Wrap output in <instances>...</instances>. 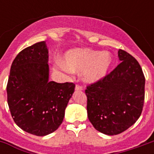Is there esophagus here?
Here are the masks:
<instances>
[{
    "mask_svg": "<svg viewBox=\"0 0 154 154\" xmlns=\"http://www.w3.org/2000/svg\"><path fill=\"white\" fill-rule=\"evenodd\" d=\"M75 90L76 91H82V87L80 86V85H76V87H75Z\"/></svg>",
    "mask_w": 154,
    "mask_h": 154,
    "instance_id": "obj_1",
    "label": "esophagus"
}]
</instances>
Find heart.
Masks as SVG:
<instances>
[{
	"instance_id": "1",
	"label": "heart",
	"mask_w": 154,
	"mask_h": 154,
	"mask_svg": "<svg viewBox=\"0 0 154 154\" xmlns=\"http://www.w3.org/2000/svg\"><path fill=\"white\" fill-rule=\"evenodd\" d=\"M113 58L109 52H97L89 48L69 51L63 61L57 63L62 70L83 72L84 80L87 82H96L102 79L111 67Z\"/></svg>"
}]
</instances>
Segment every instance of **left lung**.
<instances>
[{
    "mask_svg": "<svg viewBox=\"0 0 154 154\" xmlns=\"http://www.w3.org/2000/svg\"><path fill=\"white\" fill-rule=\"evenodd\" d=\"M118 56L122 62L85 91L88 119L95 129L107 135L119 134L132 126L144 102L145 77L140 65L122 49Z\"/></svg>",
    "mask_w": 154,
    "mask_h": 154,
    "instance_id": "1",
    "label": "left lung"
}]
</instances>
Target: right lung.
<instances>
[{"instance_id":"add662e5","label":"right lung","mask_w":154,"mask_h":154,"mask_svg":"<svg viewBox=\"0 0 154 154\" xmlns=\"http://www.w3.org/2000/svg\"><path fill=\"white\" fill-rule=\"evenodd\" d=\"M48 50L45 41L20 52L11 67L6 91L15 123L37 136L54 132L60 126L75 84L48 81Z\"/></svg>"}]
</instances>
